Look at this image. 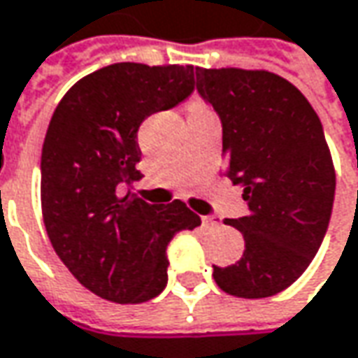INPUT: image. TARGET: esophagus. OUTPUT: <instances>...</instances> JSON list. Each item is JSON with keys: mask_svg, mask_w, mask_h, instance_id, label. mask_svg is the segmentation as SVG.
Masks as SVG:
<instances>
[{"mask_svg": "<svg viewBox=\"0 0 358 358\" xmlns=\"http://www.w3.org/2000/svg\"><path fill=\"white\" fill-rule=\"evenodd\" d=\"M201 221H203L205 227H217V225H221V219L215 217V215H205V217H201Z\"/></svg>", "mask_w": 358, "mask_h": 358, "instance_id": "obj_1", "label": "esophagus"}]
</instances>
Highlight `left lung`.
Masks as SVG:
<instances>
[{"label": "left lung", "instance_id": "obj_1", "mask_svg": "<svg viewBox=\"0 0 358 358\" xmlns=\"http://www.w3.org/2000/svg\"><path fill=\"white\" fill-rule=\"evenodd\" d=\"M197 90L223 125L225 175L249 213L225 219L245 239L235 265L215 267L233 296L285 291L317 255L335 199V167L321 119L293 83L265 69L195 67Z\"/></svg>", "mask_w": 358, "mask_h": 358}]
</instances>
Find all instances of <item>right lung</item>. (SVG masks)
Returning <instances> with one entry per match:
<instances>
[{
  "label": "right lung",
  "instance_id": "right-lung-1",
  "mask_svg": "<svg viewBox=\"0 0 358 358\" xmlns=\"http://www.w3.org/2000/svg\"><path fill=\"white\" fill-rule=\"evenodd\" d=\"M195 90L193 65L113 63L79 79L53 111L41 149V213L63 265L91 293L129 305L167 285V245L201 225L183 201L151 205L131 187L145 117Z\"/></svg>",
  "mask_w": 358,
  "mask_h": 358
}]
</instances>
